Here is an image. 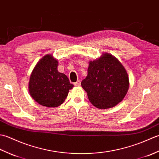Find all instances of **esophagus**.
<instances>
[{"mask_svg": "<svg viewBox=\"0 0 159 159\" xmlns=\"http://www.w3.org/2000/svg\"><path fill=\"white\" fill-rule=\"evenodd\" d=\"M74 85H76V86H80V80H78L77 82L74 83Z\"/></svg>", "mask_w": 159, "mask_h": 159, "instance_id": "34e87169", "label": "esophagus"}]
</instances>
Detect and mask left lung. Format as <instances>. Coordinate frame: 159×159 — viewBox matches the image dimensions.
I'll list each match as a JSON object with an SVG mask.
<instances>
[{
  "mask_svg": "<svg viewBox=\"0 0 159 159\" xmlns=\"http://www.w3.org/2000/svg\"><path fill=\"white\" fill-rule=\"evenodd\" d=\"M81 85L93 106L109 109L123 100L129 87L126 70L116 57L105 53L90 61Z\"/></svg>",
  "mask_w": 159,
  "mask_h": 159,
  "instance_id": "8db88e82",
  "label": "left lung"
}]
</instances>
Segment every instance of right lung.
I'll use <instances>...</instances> for the list:
<instances>
[{
  "mask_svg": "<svg viewBox=\"0 0 159 159\" xmlns=\"http://www.w3.org/2000/svg\"><path fill=\"white\" fill-rule=\"evenodd\" d=\"M58 61L50 55L39 61L30 76L29 93L37 102L47 107L61 105L74 85L57 70Z\"/></svg>",
  "mask_w": 159,
  "mask_h": 159,
  "instance_id": "1",
  "label": "right lung"
}]
</instances>
